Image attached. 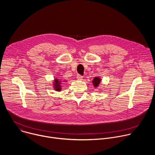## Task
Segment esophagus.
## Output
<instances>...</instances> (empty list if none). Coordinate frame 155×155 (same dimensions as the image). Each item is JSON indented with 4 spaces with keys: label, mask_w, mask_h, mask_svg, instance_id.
<instances>
[{
    "label": "esophagus",
    "mask_w": 155,
    "mask_h": 155,
    "mask_svg": "<svg viewBox=\"0 0 155 155\" xmlns=\"http://www.w3.org/2000/svg\"><path fill=\"white\" fill-rule=\"evenodd\" d=\"M77 78L78 80H81L82 78H83V76L81 75H80V74H78V75H77Z\"/></svg>",
    "instance_id": "esophagus-1"
}]
</instances>
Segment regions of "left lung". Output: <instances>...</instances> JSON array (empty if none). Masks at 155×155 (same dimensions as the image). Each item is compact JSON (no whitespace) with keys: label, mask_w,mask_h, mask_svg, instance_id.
<instances>
[{"label":"left lung","mask_w":155,"mask_h":155,"mask_svg":"<svg viewBox=\"0 0 155 155\" xmlns=\"http://www.w3.org/2000/svg\"><path fill=\"white\" fill-rule=\"evenodd\" d=\"M100 81H101V80H100V78H99V77H95V78L93 79V85H94L95 87L97 86L99 84Z\"/></svg>","instance_id":"obj_1"}]
</instances>
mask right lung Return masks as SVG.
Returning <instances> with one entry per match:
<instances>
[{
    "label": "right lung",
    "instance_id": "add662e5",
    "mask_svg": "<svg viewBox=\"0 0 155 155\" xmlns=\"http://www.w3.org/2000/svg\"><path fill=\"white\" fill-rule=\"evenodd\" d=\"M54 86H55V89H56V90H57V91H60L61 90V86L59 85L60 84V82L59 81H58V80H57V79H56L55 80V81H54Z\"/></svg>",
    "mask_w": 155,
    "mask_h": 155
}]
</instances>
